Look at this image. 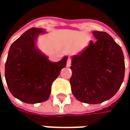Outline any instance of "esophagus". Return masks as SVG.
Listing matches in <instances>:
<instances>
[{
	"mask_svg": "<svg viewBox=\"0 0 130 130\" xmlns=\"http://www.w3.org/2000/svg\"><path fill=\"white\" fill-rule=\"evenodd\" d=\"M71 63H72V59L69 57L68 59H67V67H70L71 66Z\"/></svg>",
	"mask_w": 130,
	"mask_h": 130,
	"instance_id": "esophagus-1",
	"label": "esophagus"
}]
</instances>
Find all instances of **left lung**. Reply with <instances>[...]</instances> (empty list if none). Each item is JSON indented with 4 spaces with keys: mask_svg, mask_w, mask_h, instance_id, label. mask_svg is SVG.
<instances>
[{
    "mask_svg": "<svg viewBox=\"0 0 130 130\" xmlns=\"http://www.w3.org/2000/svg\"><path fill=\"white\" fill-rule=\"evenodd\" d=\"M95 42L72 57L70 82L80 102L98 104L111 99L124 78L125 63L121 46L106 32L93 31Z\"/></svg>",
    "mask_w": 130,
    "mask_h": 130,
    "instance_id": "obj_1",
    "label": "left lung"
}]
</instances>
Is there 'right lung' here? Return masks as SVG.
I'll list each match as a JSON object with an SVG mask.
<instances>
[{"label":"right lung","mask_w":130,"mask_h":130,"mask_svg":"<svg viewBox=\"0 0 130 130\" xmlns=\"http://www.w3.org/2000/svg\"><path fill=\"white\" fill-rule=\"evenodd\" d=\"M45 31L42 28L27 30L9 48L5 64V78L10 93L30 104L47 100L53 82L66 67L67 56L51 62L37 48V37Z\"/></svg>","instance_id":"right-lung-1"}]
</instances>
